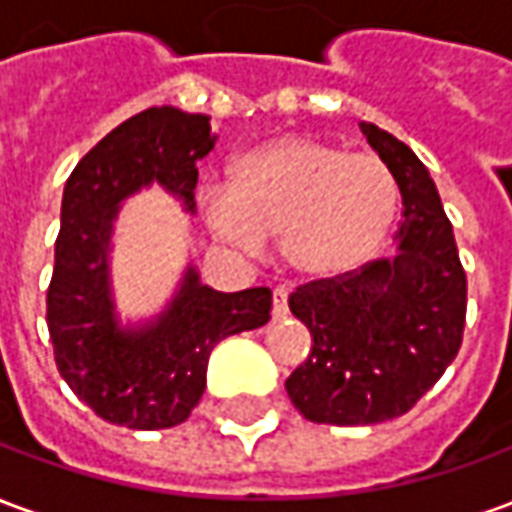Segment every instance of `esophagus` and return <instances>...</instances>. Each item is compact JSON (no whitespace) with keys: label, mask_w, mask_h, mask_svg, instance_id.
Listing matches in <instances>:
<instances>
[{"label":"esophagus","mask_w":512,"mask_h":512,"mask_svg":"<svg viewBox=\"0 0 512 512\" xmlns=\"http://www.w3.org/2000/svg\"><path fill=\"white\" fill-rule=\"evenodd\" d=\"M288 293L290 290L285 288V285H277V288H274L271 301H274V315H277V318H282V315L288 312Z\"/></svg>","instance_id":"esophagus-1"}]
</instances>
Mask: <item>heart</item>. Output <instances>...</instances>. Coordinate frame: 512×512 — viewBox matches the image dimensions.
I'll return each instance as SVG.
<instances>
[{"instance_id":"b5f03b06","label":"heart","mask_w":512,"mask_h":512,"mask_svg":"<svg viewBox=\"0 0 512 512\" xmlns=\"http://www.w3.org/2000/svg\"><path fill=\"white\" fill-rule=\"evenodd\" d=\"M397 180L384 158L312 136H279L235 158L230 186L200 191L202 219L222 244L255 252L282 238V255L310 279L365 266L395 222Z\"/></svg>"}]
</instances>
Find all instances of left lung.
<instances>
[{
	"mask_svg": "<svg viewBox=\"0 0 512 512\" xmlns=\"http://www.w3.org/2000/svg\"><path fill=\"white\" fill-rule=\"evenodd\" d=\"M403 197L395 260L290 293L312 348L285 381L293 406L321 425H376L414 408L458 356L466 271L428 169L400 139L362 123Z\"/></svg>",
	"mask_w": 512,
	"mask_h": 512,
	"instance_id": "left-lung-1",
	"label": "left lung"
}]
</instances>
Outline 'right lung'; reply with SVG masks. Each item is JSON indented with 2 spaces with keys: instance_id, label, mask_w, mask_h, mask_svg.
I'll return each mask as SVG.
<instances>
[{
  "instance_id": "right-lung-1",
  "label": "right lung",
  "mask_w": 512,
  "mask_h": 512,
  "mask_svg": "<svg viewBox=\"0 0 512 512\" xmlns=\"http://www.w3.org/2000/svg\"><path fill=\"white\" fill-rule=\"evenodd\" d=\"M213 142L205 115L150 106L106 134L65 183L46 323L65 384L112 425L161 430L186 422L205 389L213 345L271 318L268 288L219 293L191 268L153 326L123 332L112 315L106 249L117 202L156 180L191 211L197 161Z\"/></svg>"
}]
</instances>
